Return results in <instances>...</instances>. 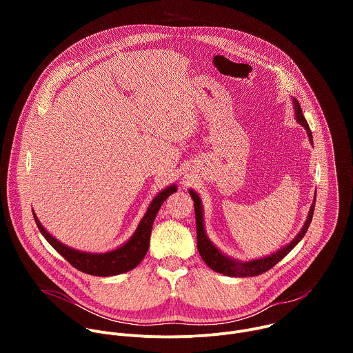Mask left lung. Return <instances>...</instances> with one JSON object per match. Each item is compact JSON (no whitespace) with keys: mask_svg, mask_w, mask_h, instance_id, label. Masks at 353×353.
Segmentation results:
<instances>
[{"mask_svg":"<svg viewBox=\"0 0 353 353\" xmlns=\"http://www.w3.org/2000/svg\"><path fill=\"white\" fill-rule=\"evenodd\" d=\"M293 105H294V114H296V120L299 124L303 125L307 131V135H309V139L312 141L313 143V134L310 131V127L303 116V112H301V108L299 105L297 100L293 97ZM192 201H194V211H195V223H196V248H198V253L201 256V259H203L205 261V264L219 272V274H223V275H228V276H239V278H244V276H257V275H261L264 272H267L268 270H271L275 264H278L285 256H288L289 251L305 237L309 226H310V222L313 219V212H314V205H316V196H314V201L313 204L310 207V211H309V216H307V221L305 222V226L301 228V230L297 233V236L288 244L285 245L283 248L278 250L276 253L268 256V257H264V259H259V260H253V261H247V263H240V261H236V260H232L229 257H226L225 254H222L221 251L211 243V240L207 237L205 234V230H204V218H203V205H201V199L198 196V194L192 190L188 191Z\"/></svg>","mask_w":353,"mask_h":353,"instance_id":"1","label":"left lung"}]
</instances>
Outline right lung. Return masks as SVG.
<instances>
[{
	"instance_id": "add662e5",
	"label": "right lung",
	"mask_w": 353,
	"mask_h": 353,
	"mask_svg": "<svg viewBox=\"0 0 353 353\" xmlns=\"http://www.w3.org/2000/svg\"><path fill=\"white\" fill-rule=\"evenodd\" d=\"M177 191L176 184L165 188L161 191L154 199L152 203L149 204L146 214L141 219L135 233L132 237L123 244L121 247L109 251V253L103 254H94V253H83V251L74 250L63 243H60L57 239H54L52 234H50L39 222L33 212L34 222L40 230V233L44 236V239L52 244L59 253L77 270L89 274V275H96V276H112V275H119L123 272H127L132 268H135L142 259L145 257L146 251L149 248V239H150V232H152V225L155 221V216L158 211L161 210L162 204L166 201L169 195Z\"/></svg>"
}]
</instances>
